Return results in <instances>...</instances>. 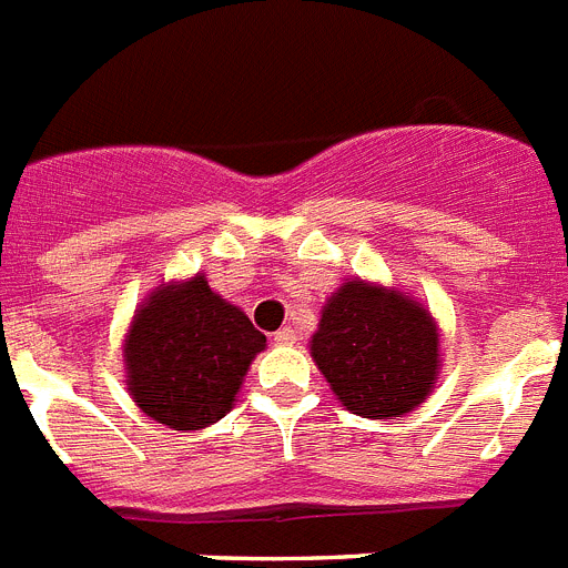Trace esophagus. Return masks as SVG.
I'll list each match as a JSON object with an SVG mask.
<instances>
[{
	"label": "esophagus",
	"instance_id": "1",
	"mask_svg": "<svg viewBox=\"0 0 568 568\" xmlns=\"http://www.w3.org/2000/svg\"><path fill=\"white\" fill-rule=\"evenodd\" d=\"M275 342H278L281 347H293V344L298 342V336H295L293 327H281V331L275 333Z\"/></svg>",
	"mask_w": 568,
	"mask_h": 568
}]
</instances>
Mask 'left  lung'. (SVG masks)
<instances>
[{"mask_svg": "<svg viewBox=\"0 0 568 568\" xmlns=\"http://www.w3.org/2000/svg\"><path fill=\"white\" fill-rule=\"evenodd\" d=\"M310 356L351 414L394 419L434 394L439 324L399 287L347 278L324 302Z\"/></svg>", "mask_w": 568, "mask_h": 568, "instance_id": "8db88e82", "label": "left lung"}]
</instances>
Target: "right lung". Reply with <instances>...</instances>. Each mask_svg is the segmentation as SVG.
<instances>
[{
    "label": "right lung",
    "instance_id": "obj_1",
    "mask_svg": "<svg viewBox=\"0 0 568 568\" xmlns=\"http://www.w3.org/2000/svg\"><path fill=\"white\" fill-rule=\"evenodd\" d=\"M266 336L221 298L206 275L163 281L134 310L123 338L125 390L149 419L201 430L235 405Z\"/></svg>",
    "mask_w": 568,
    "mask_h": 568
}]
</instances>
